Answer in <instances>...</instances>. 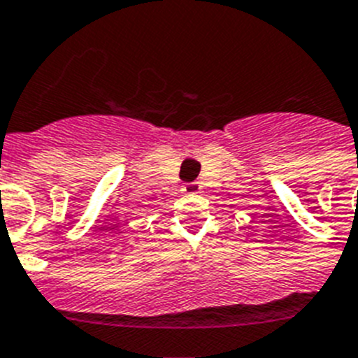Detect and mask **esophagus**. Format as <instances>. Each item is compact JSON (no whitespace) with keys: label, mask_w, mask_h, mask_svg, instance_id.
Wrapping results in <instances>:
<instances>
[{"label":"esophagus","mask_w":358,"mask_h":358,"mask_svg":"<svg viewBox=\"0 0 358 358\" xmlns=\"http://www.w3.org/2000/svg\"><path fill=\"white\" fill-rule=\"evenodd\" d=\"M182 191L185 192V194H198V192L201 191V185H200V183H196V182L185 183V185L182 187Z\"/></svg>","instance_id":"34e87169"}]
</instances>
